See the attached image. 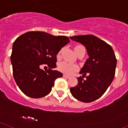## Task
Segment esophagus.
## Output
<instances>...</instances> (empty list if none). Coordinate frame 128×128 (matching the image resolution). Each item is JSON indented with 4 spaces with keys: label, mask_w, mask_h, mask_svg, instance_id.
<instances>
[{
    "label": "esophagus",
    "mask_w": 128,
    "mask_h": 128,
    "mask_svg": "<svg viewBox=\"0 0 128 128\" xmlns=\"http://www.w3.org/2000/svg\"><path fill=\"white\" fill-rule=\"evenodd\" d=\"M63 77L67 78H70V76H68V75H66V74H64V75H63Z\"/></svg>",
    "instance_id": "esophagus-1"
}]
</instances>
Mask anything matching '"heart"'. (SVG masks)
<instances>
[{
	"instance_id": "heart-1",
	"label": "heart",
	"mask_w": 128,
	"mask_h": 128,
	"mask_svg": "<svg viewBox=\"0 0 128 128\" xmlns=\"http://www.w3.org/2000/svg\"><path fill=\"white\" fill-rule=\"evenodd\" d=\"M82 50H85L84 47L82 46V45H76V46L74 47V51L77 56L78 55L79 53H80V51H81ZM61 52H62V50H60V52L58 53L57 54L58 58L60 57ZM58 70L60 71V72H62V73L65 74H67V75L72 74L77 72L79 69L78 66L75 65V64H68V63L66 62H60V64H58Z\"/></svg>"
}]
</instances>
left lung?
Segmentation results:
<instances>
[{
    "instance_id": "left-lung-1",
    "label": "left lung",
    "mask_w": 128,
    "mask_h": 128,
    "mask_svg": "<svg viewBox=\"0 0 128 128\" xmlns=\"http://www.w3.org/2000/svg\"><path fill=\"white\" fill-rule=\"evenodd\" d=\"M70 38L83 44L89 56L80 72L82 77L77 78L78 84L70 91L77 100L91 102L102 96L114 80L116 66L115 53L110 45L92 35Z\"/></svg>"
}]
</instances>
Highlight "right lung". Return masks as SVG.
Instances as JSON below:
<instances>
[{
    "label": "right lung",
    "instance_id": "right-lung-1",
    "mask_svg": "<svg viewBox=\"0 0 128 128\" xmlns=\"http://www.w3.org/2000/svg\"><path fill=\"white\" fill-rule=\"evenodd\" d=\"M70 42L66 36H54L39 31L21 35L13 44L11 62L13 74L19 88L26 96L40 98L52 91L56 78L62 74L52 68L56 67V55ZM47 65L48 69L41 68Z\"/></svg>",
    "mask_w": 128,
    "mask_h": 128
}]
</instances>
